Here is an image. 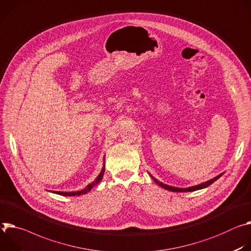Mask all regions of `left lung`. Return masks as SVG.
<instances>
[{
	"label": "left lung",
	"mask_w": 251,
	"mask_h": 251,
	"mask_svg": "<svg viewBox=\"0 0 251 251\" xmlns=\"http://www.w3.org/2000/svg\"><path fill=\"white\" fill-rule=\"evenodd\" d=\"M149 175H150V176L152 178V180H153L157 185L161 186L162 188H164V189H166V190H171V191H174V192H188V191H196V190H199V189L205 188V187H207L208 185H210L211 183H213L215 180H217V179L222 176V174H220V175L216 176L215 177H213V178H211V179H209V180H207V181H204V182H202V183H200V184H197V185L188 186V187L182 188V187H176V186L168 185V184H165V183H163V182H160V181L157 180L155 177H153L151 174H149Z\"/></svg>",
	"instance_id": "1"
}]
</instances>
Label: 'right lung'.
I'll use <instances>...</instances> for the list:
<instances>
[{
    "instance_id": "1",
    "label": "right lung",
    "mask_w": 251,
    "mask_h": 251,
    "mask_svg": "<svg viewBox=\"0 0 251 251\" xmlns=\"http://www.w3.org/2000/svg\"><path fill=\"white\" fill-rule=\"evenodd\" d=\"M104 166H105V164H104V156H103V165H102V168H101V171H100V173L99 174V176H97V178L92 182V183H90V184H88L85 188H82V189H80V190H76V191H54V190H49L50 192H51V193H55V194H60V196H63V197H75V196H81V194H86L87 192H89L93 187H95L97 184H99L100 183V181L101 180V178H102V176H103V174H104Z\"/></svg>"
}]
</instances>
